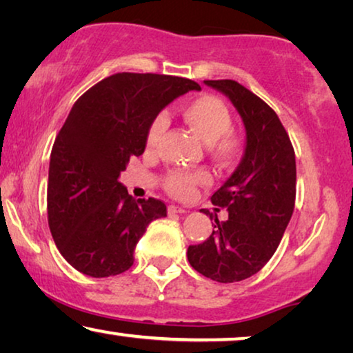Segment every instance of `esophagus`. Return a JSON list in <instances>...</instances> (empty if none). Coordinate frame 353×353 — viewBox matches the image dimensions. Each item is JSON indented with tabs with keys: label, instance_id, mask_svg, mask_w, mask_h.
Masks as SVG:
<instances>
[{
	"label": "esophagus",
	"instance_id": "esophagus-1",
	"mask_svg": "<svg viewBox=\"0 0 353 353\" xmlns=\"http://www.w3.org/2000/svg\"><path fill=\"white\" fill-rule=\"evenodd\" d=\"M168 212H170V214H183V212H185V209L171 204V206H168Z\"/></svg>",
	"mask_w": 353,
	"mask_h": 353
}]
</instances>
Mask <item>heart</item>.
<instances>
[{
	"instance_id": "heart-1",
	"label": "heart",
	"mask_w": 353,
	"mask_h": 353,
	"mask_svg": "<svg viewBox=\"0 0 353 353\" xmlns=\"http://www.w3.org/2000/svg\"><path fill=\"white\" fill-rule=\"evenodd\" d=\"M182 115L188 126L208 144L209 150L222 160H231L239 154L241 139L231 126V114L222 99L203 94L188 101L182 109ZM166 128V120L159 115L152 120L147 130L145 144L149 149L159 145ZM209 179L204 171H172L166 179V188L174 196H188L198 183L206 182Z\"/></svg>"
}]
</instances>
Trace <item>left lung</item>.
<instances>
[{
  "instance_id": "8db88e82",
  "label": "left lung",
  "mask_w": 353,
  "mask_h": 353,
  "mask_svg": "<svg viewBox=\"0 0 353 353\" xmlns=\"http://www.w3.org/2000/svg\"><path fill=\"white\" fill-rule=\"evenodd\" d=\"M223 93L245 128L244 155L238 168L212 194L215 206L228 210L203 244L187 250L193 270L212 281L239 282L259 272L277 249L290 222L296 194L294 150L277 114L236 81H204Z\"/></svg>"
}]
</instances>
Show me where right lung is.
I'll return each mask as SVG.
<instances>
[{
  "label": "right lung",
  "mask_w": 353,
  "mask_h": 353,
  "mask_svg": "<svg viewBox=\"0 0 353 353\" xmlns=\"http://www.w3.org/2000/svg\"><path fill=\"white\" fill-rule=\"evenodd\" d=\"M190 90L201 87L183 77L119 72L74 103L52 147L47 215L60 254L79 272L122 274L147 225L166 217L165 203L136 201L119 176L144 154L152 120Z\"/></svg>",
  "instance_id": "add662e5"
}]
</instances>
